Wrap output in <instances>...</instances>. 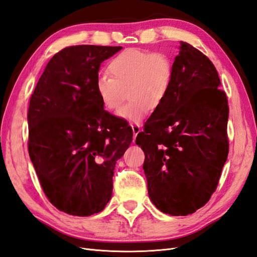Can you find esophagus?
Returning <instances> with one entry per match:
<instances>
[{
    "label": "esophagus",
    "mask_w": 257,
    "mask_h": 257,
    "mask_svg": "<svg viewBox=\"0 0 257 257\" xmlns=\"http://www.w3.org/2000/svg\"><path fill=\"white\" fill-rule=\"evenodd\" d=\"M132 130H133V133H134V139L136 138V136H137V134L139 133V132L142 131V128H141V126L138 125V124H132Z\"/></svg>",
    "instance_id": "esophagus-1"
}]
</instances>
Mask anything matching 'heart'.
<instances>
[{
    "mask_svg": "<svg viewBox=\"0 0 257 257\" xmlns=\"http://www.w3.org/2000/svg\"><path fill=\"white\" fill-rule=\"evenodd\" d=\"M110 77H99L95 84L98 99L105 109L118 108L128 91L130 103L118 111L120 118L141 122L165 99L174 77L173 63L162 53L136 48L125 49L107 65Z\"/></svg>",
    "mask_w": 257,
    "mask_h": 257,
    "instance_id": "1",
    "label": "heart"
}]
</instances>
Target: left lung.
Here are the masks:
<instances>
[{"mask_svg":"<svg viewBox=\"0 0 257 257\" xmlns=\"http://www.w3.org/2000/svg\"><path fill=\"white\" fill-rule=\"evenodd\" d=\"M179 48L167 95L136 137L149 197L174 216L208 203L228 154L227 97L216 69L192 45Z\"/></svg>","mask_w":257,"mask_h":257,"instance_id":"obj_1","label":"left lung"}]
</instances>
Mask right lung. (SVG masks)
<instances>
[{"label": "right lung", "instance_id": "right-lung-1", "mask_svg": "<svg viewBox=\"0 0 257 257\" xmlns=\"http://www.w3.org/2000/svg\"><path fill=\"white\" fill-rule=\"evenodd\" d=\"M121 49H62L48 62L30 99V159L46 196L67 214L102 211L112 195L115 163L133 141L132 128L104 110L95 91L100 63Z\"/></svg>", "mask_w": 257, "mask_h": 257}]
</instances>
